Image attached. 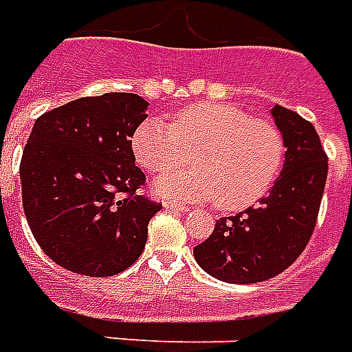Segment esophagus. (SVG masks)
<instances>
[{
    "mask_svg": "<svg viewBox=\"0 0 352 352\" xmlns=\"http://www.w3.org/2000/svg\"><path fill=\"white\" fill-rule=\"evenodd\" d=\"M164 207H166L168 211H188V207L181 206V204H175V201H166Z\"/></svg>",
    "mask_w": 352,
    "mask_h": 352,
    "instance_id": "34e87169",
    "label": "esophagus"
}]
</instances>
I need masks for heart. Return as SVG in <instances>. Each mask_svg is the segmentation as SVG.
Instances as JSON below:
<instances>
[{"label": "heart", "mask_w": 352, "mask_h": 352, "mask_svg": "<svg viewBox=\"0 0 352 352\" xmlns=\"http://www.w3.org/2000/svg\"><path fill=\"white\" fill-rule=\"evenodd\" d=\"M195 151L198 170L168 174L154 194L168 199L211 201L222 211H243L272 188L285 160V139L267 118L228 103H192L171 124L146 118L131 135V151L143 169L162 175Z\"/></svg>", "instance_id": "obj_1"}]
</instances>
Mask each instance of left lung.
<instances>
[{
    "label": "left lung",
    "instance_id": "1",
    "mask_svg": "<svg viewBox=\"0 0 352 352\" xmlns=\"http://www.w3.org/2000/svg\"><path fill=\"white\" fill-rule=\"evenodd\" d=\"M272 115L287 146L279 179L258 207L219 219L213 234L194 249L201 270L224 283L249 285L283 273L317 226L328 156L309 120L283 105Z\"/></svg>",
    "mask_w": 352,
    "mask_h": 352
}]
</instances>
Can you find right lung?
Instances as JSON below:
<instances>
[{
  "instance_id": "1",
  "label": "right lung",
  "mask_w": 352,
  "mask_h": 352,
  "mask_svg": "<svg viewBox=\"0 0 352 352\" xmlns=\"http://www.w3.org/2000/svg\"><path fill=\"white\" fill-rule=\"evenodd\" d=\"M138 94L69 101L41 115L20 162L22 206L43 252L67 272L111 277L141 256L162 204L139 190L131 135L146 118Z\"/></svg>"
}]
</instances>
